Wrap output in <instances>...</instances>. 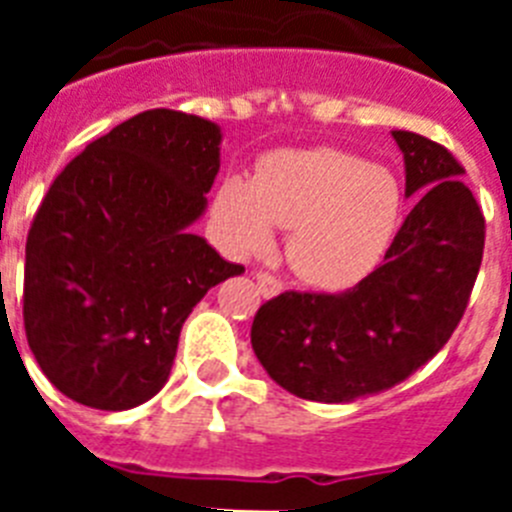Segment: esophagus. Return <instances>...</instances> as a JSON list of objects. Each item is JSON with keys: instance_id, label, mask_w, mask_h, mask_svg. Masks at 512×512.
<instances>
[{"instance_id": "esophagus-1", "label": "esophagus", "mask_w": 512, "mask_h": 512, "mask_svg": "<svg viewBox=\"0 0 512 512\" xmlns=\"http://www.w3.org/2000/svg\"><path fill=\"white\" fill-rule=\"evenodd\" d=\"M256 284H259V292L264 297H277L282 292V284L277 277H271L269 271H256Z\"/></svg>"}]
</instances>
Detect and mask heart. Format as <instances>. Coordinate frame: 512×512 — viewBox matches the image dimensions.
<instances>
[{"instance_id": "1", "label": "heart", "mask_w": 512, "mask_h": 512, "mask_svg": "<svg viewBox=\"0 0 512 512\" xmlns=\"http://www.w3.org/2000/svg\"><path fill=\"white\" fill-rule=\"evenodd\" d=\"M400 189L390 171L354 153L318 148L271 156L251 184H223L217 225L235 253L271 246V225L289 228L287 261L302 282L341 289L359 282L390 243Z\"/></svg>"}]
</instances>
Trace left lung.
<instances>
[{
    "mask_svg": "<svg viewBox=\"0 0 512 512\" xmlns=\"http://www.w3.org/2000/svg\"><path fill=\"white\" fill-rule=\"evenodd\" d=\"M405 194H418L384 261L346 292H282L259 307L251 346L292 395L351 402L390 390L446 346L469 305L485 215L449 148L392 130Z\"/></svg>",
    "mask_w": 512,
    "mask_h": 512,
    "instance_id": "1",
    "label": "left lung"
}]
</instances>
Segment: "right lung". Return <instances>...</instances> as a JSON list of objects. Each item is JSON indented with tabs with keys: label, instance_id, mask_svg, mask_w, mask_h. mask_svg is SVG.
<instances>
[{
	"label": "right lung",
	"instance_id": "1",
	"mask_svg": "<svg viewBox=\"0 0 512 512\" xmlns=\"http://www.w3.org/2000/svg\"><path fill=\"white\" fill-rule=\"evenodd\" d=\"M217 169L215 122L146 110L53 179L27 233L22 320L63 395L97 410L151 400L192 307L243 274L189 233Z\"/></svg>",
	"mask_w": 512,
	"mask_h": 512
}]
</instances>
